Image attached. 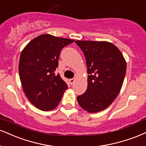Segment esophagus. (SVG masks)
Listing matches in <instances>:
<instances>
[{
	"instance_id": "34e87169",
	"label": "esophagus",
	"mask_w": 146,
	"mask_h": 146,
	"mask_svg": "<svg viewBox=\"0 0 146 146\" xmlns=\"http://www.w3.org/2000/svg\"><path fill=\"white\" fill-rule=\"evenodd\" d=\"M75 82V79H70V80H69V83L71 84V85H72V84H74V82Z\"/></svg>"
}]
</instances>
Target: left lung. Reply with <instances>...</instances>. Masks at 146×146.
<instances>
[{"mask_svg": "<svg viewBox=\"0 0 146 146\" xmlns=\"http://www.w3.org/2000/svg\"><path fill=\"white\" fill-rule=\"evenodd\" d=\"M84 52L88 67L87 90L78 96L86 111H103L115 99L122 86L126 63L115 45L107 41H75Z\"/></svg>", "mask_w": 146, "mask_h": 146, "instance_id": "left-lung-1", "label": "left lung"}]
</instances>
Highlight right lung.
<instances>
[{"mask_svg": "<svg viewBox=\"0 0 146 146\" xmlns=\"http://www.w3.org/2000/svg\"><path fill=\"white\" fill-rule=\"evenodd\" d=\"M74 40L49 34L33 38L22 50L19 74L29 101L42 111H50L59 104L67 84L54 72L58 67L61 50Z\"/></svg>", "mask_w": 146, "mask_h": 146, "instance_id": "add662e5", "label": "right lung"}]
</instances>
